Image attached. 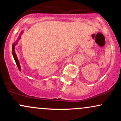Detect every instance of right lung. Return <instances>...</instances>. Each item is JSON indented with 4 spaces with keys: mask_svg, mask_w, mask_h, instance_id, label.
<instances>
[{
    "mask_svg": "<svg viewBox=\"0 0 121 121\" xmlns=\"http://www.w3.org/2000/svg\"><path fill=\"white\" fill-rule=\"evenodd\" d=\"M23 32H24V31L23 30H22V32H20V35H19V37H18L17 39L15 41V43H13V44H12V55H13V59L15 60V61L16 62V65H17V67H18V69H19V70L21 71V66H20V62H19V60H18V59H17V55H16V54L15 53V46H16V45L18 44V41H19V40L21 39V36H22V35L23 34Z\"/></svg>",
    "mask_w": 121,
    "mask_h": 121,
    "instance_id": "right-lung-1",
    "label": "right lung"
}]
</instances>
